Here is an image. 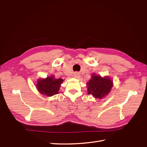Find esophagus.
Segmentation results:
<instances>
[{"mask_svg": "<svg viewBox=\"0 0 147 147\" xmlns=\"http://www.w3.org/2000/svg\"><path fill=\"white\" fill-rule=\"evenodd\" d=\"M74 77H75V78H78V77H80V74H79V73H78V72H75V73L74 74Z\"/></svg>", "mask_w": 147, "mask_h": 147, "instance_id": "obj_1", "label": "esophagus"}]
</instances>
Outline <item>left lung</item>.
Returning a JSON list of instances; mask_svg holds the SVG:
<instances>
[{
    "instance_id": "1",
    "label": "left lung",
    "mask_w": 147,
    "mask_h": 147,
    "mask_svg": "<svg viewBox=\"0 0 147 147\" xmlns=\"http://www.w3.org/2000/svg\"><path fill=\"white\" fill-rule=\"evenodd\" d=\"M88 94H91L95 98L101 99L110 92L113 87V82L109 77L102 78L95 74L87 83Z\"/></svg>"
}]
</instances>
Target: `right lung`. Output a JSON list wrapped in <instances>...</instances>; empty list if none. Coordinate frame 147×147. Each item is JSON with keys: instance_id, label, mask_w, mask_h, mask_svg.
I'll return each mask as SVG.
<instances>
[{"instance_id": "1", "label": "right lung", "mask_w": 147, "mask_h": 147, "mask_svg": "<svg viewBox=\"0 0 147 147\" xmlns=\"http://www.w3.org/2000/svg\"><path fill=\"white\" fill-rule=\"evenodd\" d=\"M62 78H55L54 77H49L46 79H40L37 83V88L42 94L52 96L58 93L61 84L63 83Z\"/></svg>"}]
</instances>
